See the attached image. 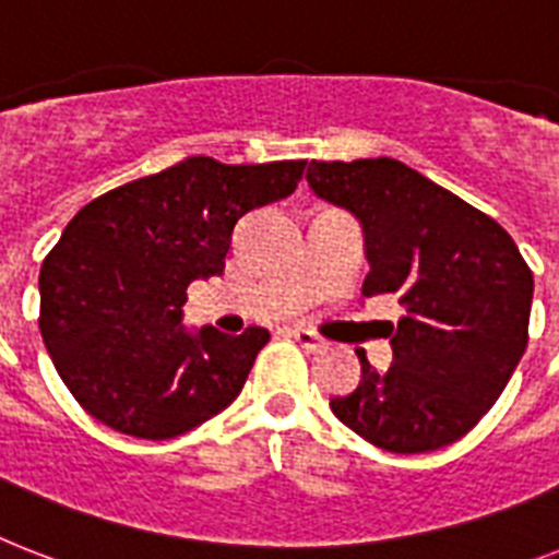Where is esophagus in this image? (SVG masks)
Wrapping results in <instances>:
<instances>
[{
	"mask_svg": "<svg viewBox=\"0 0 559 559\" xmlns=\"http://www.w3.org/2000/svg\"><path fill=\"white\" fill-rule=\"evenodd\" d=\"M289 333H293L295 342L301 344L307 353H319V350H324V347H326L324 338H319V335L312 333V330H307V326H293Z\"/></svg>",
	"mask_w": 559,
	"mask_h": 559,
	"instance_id": "esophagus-1",
	"label": "esophagus"
}]
</instances>
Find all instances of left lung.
<instances>
[{
    "mask_svg": "<svg viewBox=\"0 0 559 559\" xmlns=\"http://www.w3.org/2000/svg\"><path fill=\"white\" fill-rule=\"evenodd\" d=\"M316 198L347 209L365 235L361 295H396L393 365L361 361V382L330 399L338 419L390 453L456 442L500 399L528 344L534 275L511 235L393 157L319 163Z\"/></svg>",
    "mask_w": 559,
    "mask_h": 559,
    "instance_id": "left-lung-1",
    "label": "left lung"
}]
</instances>
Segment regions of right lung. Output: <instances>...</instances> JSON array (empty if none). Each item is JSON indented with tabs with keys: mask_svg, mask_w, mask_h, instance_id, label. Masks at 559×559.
Masks as SVG:
<instances>
[{
	"mask_svg": "<svg viewBox=\"0 0 559 559\" xmlns=\"http://www.w3.org/2000/svg\"><path fill=\"white\" fill-rule=\"evenodd\" d=\"M304 166L189 157L76 212L39 270V333L94 419L175 439L233 405L270 333L189 330L186 287L224 272L235 224L293 194Z\"/></svg>",
	"mask_w": 559,
	"mask_h": 559,
	"instance_id": "1",
	"label": "right lung"
}]
</instances>
